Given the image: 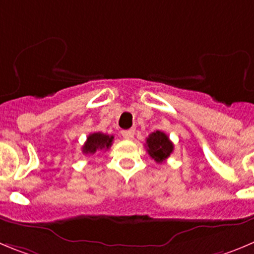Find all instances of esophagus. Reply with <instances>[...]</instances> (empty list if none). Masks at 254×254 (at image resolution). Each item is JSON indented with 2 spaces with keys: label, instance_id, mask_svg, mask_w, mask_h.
<instances>
[{
  "label": "esophagus",
  "instance_id": "esophagus-1",
  "mask_svg": "<svg viewBox=\"0 0 254 254\" xmlns=\"http://www.w3.org/2000/svg\"><path fill=\"white\" fill-rule=\"evenodd\" d=\"M135 134V130L134 129H127V130H123L122 135L124 136L125 139H131Z\"/></svg>",
  "mask_w": 254,
  "mask_h": 254
}]
</instances>
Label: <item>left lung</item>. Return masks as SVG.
Masks as SVG:
<instances>
[{"label":"left lung","instance_id":"8db88e82","mask_svg":"<svg viewBox=\"0 0 254 254\" xmlns=\"http://www.w3.org/2000/svg\"><path fill=\"white\" fill-rule=\"evenodd\" d=\"M146 151L156 163L162 164L174 150V145L165 132L156 130L146 138Z\"/></svg>","mask_w":254,"mask_h":254}]
</instances>
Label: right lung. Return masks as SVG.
<instances>
[{"label": "right lung", "instance_id": "add662e5", "mask_svg": "<svg viewBox=\"0 0 254 254\" xmlns=\"http://www.w3.org/2000/svg\"><path fill=\"white\" fill-rule=\"evenodd\" d=\"M114 140L113 135H106L103 132H94L87 136V140L82 145V153L94 154L98 150H106L111 146Z\"/></svg>", "mask_w": 254, "mask_h": 254}]
</instances>
